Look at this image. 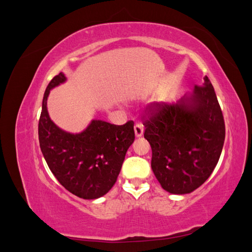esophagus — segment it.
<instances>
[{
	"mask_svg": "<svg viewBox=\"0 0 252 252\" xmlns=\"http://www.w3.org/2000/svg\"><path fill=\"white\" fill-rule=\"evenodd\" d=\"M134 134L136 138H140V136H142V134H143V125L142 124L136 123L134 125Z\"/></svg>",
	"mask_w": 252,
	"mask_h": 252,
	"instance_id": "obj_1",
	"label": "esophagus"
}]
</instances>
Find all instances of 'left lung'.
Returning <instances> with one entry per match:
<instances>
[{
  "instance_id": "left-lung-1",
  "label": "left lung",
  "mask_w": 252,
  "mask_h": 252,
  "mask_svg": "<svg viewBox=\"0 0 252 252\" xmlns=\"http://www.w3.org/2000/svg\"><path fill=\"white\" fill-rule=\"evenodd\" d=\"M144 119L152 150L151 168L173 194H186L207 180L219 162L225 122L207 75L177 104L151 103Z\"/></svg>"
}]
</instances>
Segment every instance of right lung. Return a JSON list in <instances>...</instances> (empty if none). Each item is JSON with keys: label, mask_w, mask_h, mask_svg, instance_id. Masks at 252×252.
<instances>
[{"label": "right lung", "mask_w": 252, "mask_h": 252, "mask_svg": "<svg viewBox=\"0 0 252 252\" xmlns=\"http://www.w3.org/2000/svg\"><path fill=\"white\" fill-rule=\"evenodd\" d=\"M65 81V74L60 72L45 90L39 121L40 147L61 185L82 199H98L117 182L126 152L134 141L133 122L120 126L93 120L80 133L62 130L49 118L47 97L52 88Z\"/></svg>", "instance_id": "1"}]
</instances>
